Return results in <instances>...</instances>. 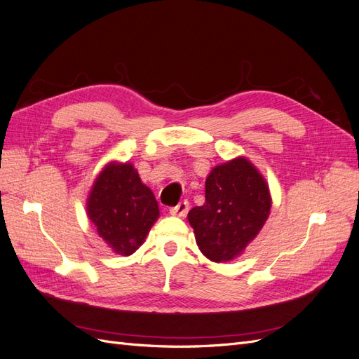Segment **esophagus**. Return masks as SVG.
Returning a JSON list of instances; mask_svg holds the SVG:
<instances>
[{"mask_svg":"<svg viewBox=\"0 0 359 359\" xmlns=\"http://www.w3.org/2000/svg\"><path fill=\"white\" fill-rule=\"evenodd\" d=\"M169 212L172 215H177V217H186V214L189 212V202L187 201L180 202L177 206H172Z\"/></svg>","mask_w":359,"mask_h":359,"instance_id":"34e87169","label":"esophagus"}]
</instances>
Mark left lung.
Returning a JSON list of instances; mask_svg holds the SVG:
<instances>
[{
	"label": "left lung",
	"instance_id": "1",
	"mask_svg": "<svg viewBox=\"0 0 359 359\" xmlns=\"http://www.w3.org/2000/svg\"><path fill=\"white\" fill-rule=\"evenodd\" d=\"M271 210L265 178L245 157L215 166L205 181V203L189 212L196 243L212 262L240 256L262 229Z\"/></svg>",
	"mask_w": 359,
	"mask_h": 359
}]
</instances>
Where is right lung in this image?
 Returning a JSON list of instances; mask_svg holds the SVG:
<instances>
[{"label": "right lung", "instance_id": "right-lung-1", "mask_svg": "<svg viewBox=\"0 0 359 359\" xmlns=\"http://www.w3.org/2000/svg\"><path fill=\"white\" fill-rule=\"evenodd\" d=\"M90 220L114 253L130 256L158 219V205L130 163H109L95 178L86 202Z\"/></svg>", "mask_w": 359, "mask_h": 359}]
</instances>
